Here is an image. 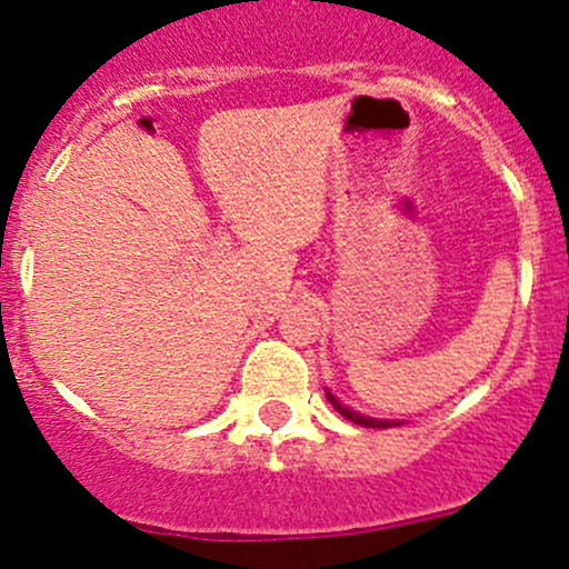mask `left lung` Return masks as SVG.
Listing matches in <instances>:
<instances>
[{
    "label": "left lung",
    "instance_id": "left-lung-1",
    "mask_svg": "<svg viewBox=\"0 0 569 569\" xmlns=\"http://www.w3.org/2000/svg\"><path fill=\"white\" fill-rule=\"evenodd\" d=\"M327 399H329V402L335 405V410H340V416H346L348 421L359 423V427H372V429H389V427H399V421H380V418H367V416L356 413V410L346 408V405H340V402H337L335 395H329V391H327Z\"/></svg>",
    "mask_w": 569,
    "mask_h": 569
}]
</instances>
